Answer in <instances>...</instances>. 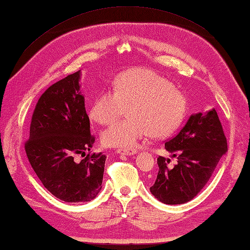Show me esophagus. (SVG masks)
I'll list each match as a JSON object with an SVG mask.
<instances>
[{"label": "esophagus", "instance_id": "obj_1", "mask_svg": "<svg viewBox=\"0 0 250 250\" xmlns=\"http://www.w3.org/2000/svg\"><path fill=\"white\" fill-rule=\"evenodd\" d=\"M116 151L118 152L119 155H125V156L135 155V153L137 152V150L134 149V148H118Z\"/></svg>", "mask_w": 250, "mask_h": 250}]
</instances>
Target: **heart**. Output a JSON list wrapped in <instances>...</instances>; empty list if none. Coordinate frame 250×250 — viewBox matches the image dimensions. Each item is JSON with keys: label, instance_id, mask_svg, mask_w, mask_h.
I'll return each instance as SVG.
<instances>
[{"label": "heart", "instance_id": "heart-1", "mask_svg": "<svg viewBox=\"0 0 250 250\" xmlns=\"http://www.w3.org/2000/svg\"><path fill=\"white\" fill-rule=\"evenodd\" d=\"M114 90L101 91L90 108V118L109 125L125 113L128 118L106 129L101 140L105 146L130 148L150 133L166 136L182 124L187 111L185 94L156 72L134 68L119 73Z\"/></svg>", "mask_w": 250, "mask_h": 250}]
</instances>
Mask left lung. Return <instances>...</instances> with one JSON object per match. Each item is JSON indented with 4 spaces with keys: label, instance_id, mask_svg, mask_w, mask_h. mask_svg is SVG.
<instances>
[{
    "label": "left lung",
    "instance_id": "obj_1",
    "mask_svg": "<svg viewBox=\"0 0 250 250\" xmlns=\"http://www.w3.org/2000/svg\"><path fill=\"white\" fill-rule=\"evenodd\" d=\"M166 149L177 158H158L159 172L150 192L164 204H184L192 200L208 182L221 157L228 151L227 139L215 108L191 115Z\"/></svg>",
    "mask_w": 250,
    "mask_h": 250
}]
</instances>
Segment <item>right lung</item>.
I'll return each mask as SVG.
<instances>
[{
    "label": "right lung",
    "instance_id": "obj_1",
    "mask_svg": "<svg viewBox=\"0 0 250 250\" xmlns=\"http://www.w3.org/2000/svg\"><path fill=\"white\" fill-rule=\"evenodd\" d=\"M81 71L41 95L24 149L44 187L67 203L89 202L102 189L106 156L88 153L94 143L81 92ZM77 155L84 156L81 162Z\"/></svg>",
    "mask_w": 250,
    "mask_h": 250
}]
</instances>
